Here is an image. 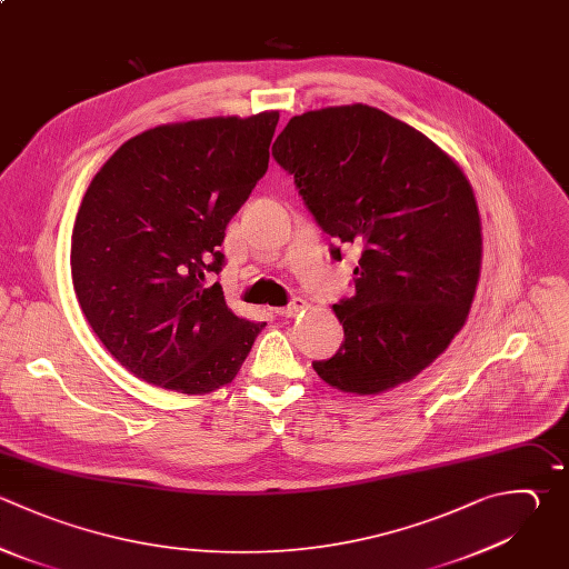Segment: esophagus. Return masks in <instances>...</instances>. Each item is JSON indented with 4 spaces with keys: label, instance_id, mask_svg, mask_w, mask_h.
Listing matches in <instances>:
<instances>
[{
    "label": "esophagus",
    "instance_id": "34e87169",
    "mask_svg": "<svg viewBox=\"0 0 569 569\" xmlns=\"http://www.w3.org/2000/svg\"><path fill=\"white\" fill-rule=\"evenodd\" d=\"M307 307H309V302H307V300H302V298H293L287 307L276 309V313H278V316H284V318H291V316H296V313L305 311Z\"/></svg>",
    "mask_w": 569,
    "mask_h": 569
}]
</instances>
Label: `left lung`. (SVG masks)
Wrapping results in <instances>:
<instances>
[{
    "label": "left lung",
    "mask_w": 569,
    "mask_h": 569,
    "mask_svg": "<svg viewBox=\"0 0 569 569\" xmlns=\"http://www.w3.org/2000/svg\"><path fill=\"white\" fill-rule=\"evenodd\" d=\"M273 158L322 231L362 247L356 293L333 305L345 342L313 362L316 373L358 396L409 382L473 302L482 233L467 176L427 136L367 104L291 118ZM331 256L340 260V249Z\"/></svg>",
    "instance_id": "obj_1"
}]
</instances>
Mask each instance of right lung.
Listing matches in <instances>:
<instances>
[{
    "instance_id": "1",
    "label": "right lung",
    "mask_w": 569,
    "mask_h": 569,
    "mask_svg": "<svg viewBox=\"0 0 569 569\" xmlns=\"http://www.w3.org/2000/svg\"><path fill=\"white\" fill-rule=\"evenodd\" d=\"M278 118L162 124L124 142L91 180L73 227V287L96 336L140 380L211 393L264 329L204 278L222 271L218 247L267 173Z\"/></svg>"
}]
</instances>
